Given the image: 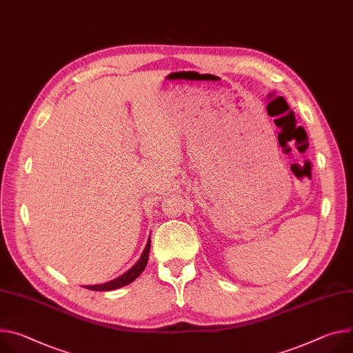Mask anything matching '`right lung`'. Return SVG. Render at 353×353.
Listing matches in <instances>:
<instances>
[{
    "label": "right lung",
    "mask_w": 353,
    "mask_h": 353,
    "mask_svg": "<svg viewBox=\"0 0 353 353\" xmlns=\"http://www.w3.org/2000/svg\"><path fill=\"white\" fill-rule=\"evenodd\" d=\"M149 252H150V236L146 242V246L141 254L139 261L130 269L128 272H125L123 274H121L119 277L111 280V281H107V283H103V284H94V285H84L85 288H88V290H92V292H111V290H117V288H121L126 284L132 283L138 276H141V273L145 270L146 265H148V261H149Z\"/></svg>",
    "instance_id": "add662e5"
}]
</instances>
